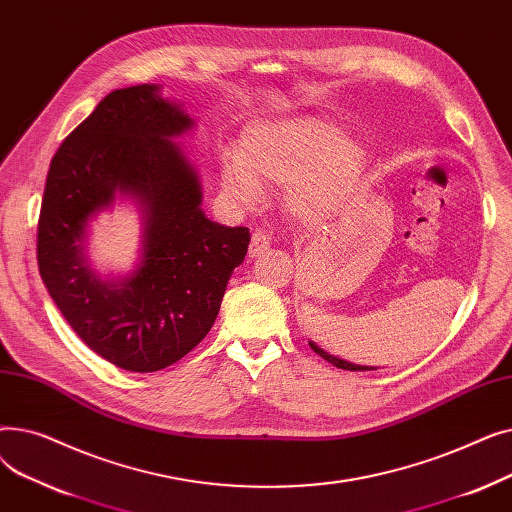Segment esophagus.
Instances as JSON below:
<instances>
[{
  "instance_id": "obj_1",
  "label": "esophagus",
  "mask_w": 512,
  "mask_h": 512,
  "mask_svg": "<svg viewBox=\"0 0 512 512\" xmlns=\"http://www.w3.org/2000/svg\"><path fill=\"white\" fill-rule=\"evenodd\" d=\"M272 247V234L265 230H255L251 236V245H249V257H259L265 251H270Z\"/></svg>"
}]
</instances>
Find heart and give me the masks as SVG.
<instances>
[{
	"label": "heart",
	"instance_id": "1",
	"mask_svg": "<svg viewBox=\"0 0 512 512\" xmlns=\"http://www.w3.org/2000/svg\"><path fill=\"white\" fill-rule=\"evenodd\" d=\"M365 151L340 130L317 118L253 124L240 153L222 161L224 193L238 205L261 201V186H290L288 207L301 220L332 215L353 191Z\"/></svg>",
	"mask_w": 512,
	"mask_h": 512
}]
</instances>
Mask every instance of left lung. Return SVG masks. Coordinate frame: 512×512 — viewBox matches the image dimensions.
<instances>
[{"label": "left lung", "instance_id": "1", "mask_svg": "<svg viewBox=\"0 0 512 512\" xmlns=\"http://www.w3.org/2000/svg\"><path fill=\"white\" fill-rule=\"evenodd\" d=\"M309 346L313 348V351L319 355V357H324L328 363H332V365H336L338 369H348V371H371L373 367H363V365H355V363H348V361H342V359H338V357H334V355H330V353H326L324 348H319L315 342H311L309 340Z\"/></svg>", "mask_w": 512, "mask_h": 512}]
</instances>
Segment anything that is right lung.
Masks as SVG:
<instances>
[{"instance_id": "add662e5", "label": "right lung", "mask_w": 512, "mask_h": 512, "mask_svg": "<svg viewBox=\"0 0 512 512\" xmlns=\"http://www.w3.org/2000/svg\"><path fill=\"white\" fill-rule=\"evenodd\" d=\"M193 126L159 87L105 95L51 159L37 228L41 278L76 336L105 361L149 373L207 336L249 228L205 218L195 168L172 141ZM116 192L144 213L142 259L124 279L90 267L84 232Z\"/></svg>"}]
</instances>
